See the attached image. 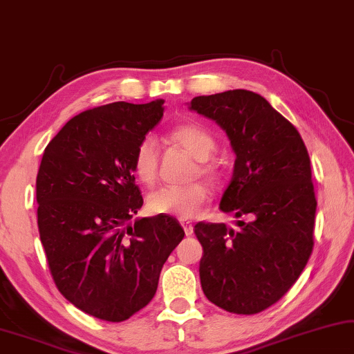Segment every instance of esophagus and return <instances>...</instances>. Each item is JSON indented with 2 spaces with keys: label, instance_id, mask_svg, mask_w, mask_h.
<instances>
[{
  "label": "esophagus",
  "instance_id": "obj_1",
  "mask_svg": "<svg viewBox=\"0 0 354 354\" xmlns=\"http://www.w3.org/2000/svg\"><path fill=\"white\" fill-rule=\"evenodd\" d=\"M180 224H182V227H183L185 233H187V236H191V234L194 233V227H193V224H191L189 221H187V219H180Z\"/></svg>",
  "mask_w": 354,
  "mask_h": 354
}]
</instances>
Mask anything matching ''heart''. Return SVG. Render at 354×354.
<instances>
[{
  "instance_id": "obj_1",
  "label": "heart",
  "mask_w": 354,
  "mask_h": 354,
  "mask_svg": "<svg viewBox=\"0 0 354 354\" xmlns=\"http://www.w3.org/2000/svg\"><path fill=\"white\" fill-rule=\"evenodd\" d=\"M169 140L183 147L197 161L194 176L218 182L221 177L219 165L213 161L216 138L201 124L183 122L169 132ZM132 171L141 183L153 185L158 176V146L152 136H145L136 145L132 155ZM209 199V189L203 182L163 187L147 197V208L153 214H169L187 219L194 216Z\"/></svg>"
}]
</instances>
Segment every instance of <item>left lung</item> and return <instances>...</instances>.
Masks as SVG:
<instances>
[{"label": "left lung", "mask_w": 354, "mask_h": 354, "mask_svg": "<svg viewBox=\"0 0 354 354\" xmlns=\"http://www.w3.org/2000/svg\"><path fill=\"white\" fill-rule=\"evenodd\" d=\"M189 109L230 138L236 160L221 209L249 218L238 221V230L196 224L203 294L228 313L258 314L292 288L313 253L317 201L308 149L299 130L253 91L197 96Z\"/></svg>", "instance_id": "1"}]
</instances>
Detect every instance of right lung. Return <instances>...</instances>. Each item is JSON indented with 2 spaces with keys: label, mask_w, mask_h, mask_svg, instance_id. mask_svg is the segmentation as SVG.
<instances>
[{
  "label": "right lung",
  "mask_w": 354,
  "mask_h": 354,
  "mask_svg": "<svg viewBox=\"0 0 354 354\" xmlns=\"http://www.w3.org/2000/svg\"><path fill=\"white\" fill-rule=\"evenodd\" d=\"M163 102L76 115L49 141L37 174V221L55 286L105 322L127 320L153 299L161 268L185 236L169 214L129 224L142 207L132 155L160 122Z\"/></svg>",
  "instance_id": "1"
}]
</instances>
